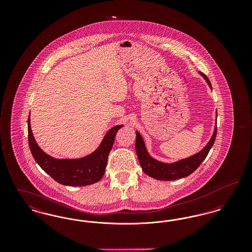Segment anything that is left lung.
Returning <instances> with one entry per match:
<instances>
[{
  "instance_id": "8db88e82",
  "label": "left lung",
  "mask_w": 252,
  "mask_h": 252,
  "mask_svg": "<svg viewBox=\"0 0 252 252\" xmlns=\"http://www.w3.org/2000/svg\"><path fill=\"white\" fill-rule=\"evenodd\" d=\"M200 75L206 80L207 84L212 89V84L209 80V78L202 73L199 72ZM216 119H217V111L216 115V125L214 133L212 135V138L208 142V144L204 146L203 148L197 152L196 154H193L192 156L182 158L180 160H177L175 162H163L159 161L153 157L150 156L148 153L144 139L141 136V134L136 131V144L135 149L136 153L139 158V162L142 166V169L144 173L156 180H175L182 179L185 177H188L191 175L193 171H195L197 167L201 164V162L206 158L210 149L214 145L216 137Z\"/></svg>"
}]
</instances>
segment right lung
Here are the masks:
<instances>
[{"mask_svg":"<svg viewBox=\"0 0 252 252\" xmlns=\"http://www.w3.org/2000/svg\"><path fill=\"white\" fill-rule=\"evenodd\" d=\"M124 125L111 127L95 150L79 158H56L46 154L36 144L28 118V143L36 163L57 182L66 186H86L101 180L115 135Z\"/></svg>","mask_w":252,"mask_h":252,"instance_id":"add662e5","label":"right lung"}]
</instances>
